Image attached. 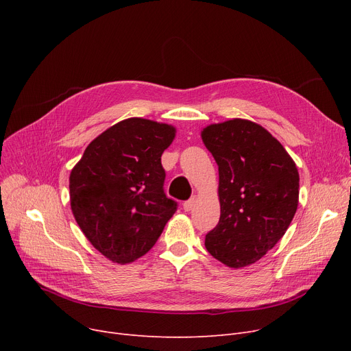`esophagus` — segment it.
<instances>
[{
	"label": "esophagus",
	"instance_id": "1",
	"mask_svg": "<svg viewBox=\"0 0 351 351\" xmlns=\"http://www.w3.org/2000/svg\"><path fill=\"white\" fill-rule=\"evenodd\" d=\"M195 205H196V197H192V199L186 200L185 204H183V210H185V212H191V210L195 208Z\"/></svg>",
	"mask_w": 351,
	"mask_h": 351
}]
</instances>
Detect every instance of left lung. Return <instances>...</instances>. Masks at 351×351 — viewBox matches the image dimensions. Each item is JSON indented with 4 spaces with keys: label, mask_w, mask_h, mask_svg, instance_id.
<instances>
[{
    "label": "left lung",
    "mask_w": 351,
    "mask_h": 351,
    "mask_svg": "<svg viewBox=\"0 0 351 351\" xmlns=\"http://www.w3.org/2000/svg\"><path fill=\"white\" fill-rule=\"evenodd\" d=\"M219 168L220 219L205 246L220 263L242 269L274 247L299 205V171L283 145L249 119L200 132Z\"/></svg>",
    "instance_id": "8db88e82"
}]
</instances>
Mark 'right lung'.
<instances>
[{"label":"right lung","instance_id":"add662e5","mask_svg":"<svg viewBox=\"0 0 351 351\" xmlns=\"http://www.w3.org/2000/svg\"><path fill=\"white\" fill-rule=\"evenodd\" d=\"M176 128L123 119L92 141L69 175L71 210L106 259L132 263L149 252L176 212L163 192L160 156Z\"/></svg>","mask_w":351,"mask_h":351}]
</instances>
